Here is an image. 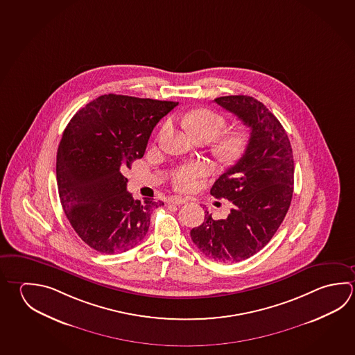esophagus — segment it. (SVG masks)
Returning <instances> with one entry per match:
<instances>
[{"mask_svg":"<svg viewBox=\"0 0 355 355\" xmlns=\"http://www.w3.org/2000/svg\"><path fill=\"white\" fill-rule=\"evenodd\" d=\"M168 202L174 204V205H182V204L187 202V198H182V196H173V198L168 199Z\"/></svg>","mask_w":355,"mask_h":355,"instance_id":"obj_1","label":"esophagus"}]
</instances>
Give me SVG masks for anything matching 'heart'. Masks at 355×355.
Segmentation results:
<instances>
[{
  "instance_id": "heart-1",
  "label": "heart",
  "mask_w": 355,
  "mask_h": 355,
  "mask_svg": "<svg viewBox=\"0 0 355 355\" xmlns=\"http://www.w3.org/2000/svg\"><path fill=\"white\" fill-rule=\"evenodd\" d=\"M181 123L196 140L204 141H211L226 128V120L224 117L205 109L193 110L187 112L181 119ZM166 129L168 125H164L162 134L165 132ZM246 144L248 140L245 135L240 132L227 134L221 136L216 141V153L226 162H234L244 153ZM207 173L209 168L207 164L200 162H187L175 168L171 174V181L176 189L189 191L193 190V187H196L198 181L200 180L201 178L207 176Z\"/></svg>"
}]
</instances>
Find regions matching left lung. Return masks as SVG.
Here are the masks:
<instances>
[{"mask_svg":"<svg viewBox=\"0 0 355 355\" xmlns=\"http://www.w3.org/2000/svg\"><path fill=\"white\" fill-rule=\"evenodd\" d=\"M250 129L245 153L215 181L210 193L232 201L226 219L214 220L207 211L193 227V244L207 258L236 263L264 248L291 207L294 159L289 137L264 103L246 95L214 100Z\"/></svg>","mask_w":355,"mask_h":355,"instance_id":"8db88e82","label":"left lung"}]
</instances>
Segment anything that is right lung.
<instances>
[{
  "instance_id": "right-lung-1",
  "label": "right lung",
  "mask_w": 355,
  "mask_h": 355,
  "mask_svg": "<svg viewBox=\"0 0 355 355\" xmlns=\"http://www.w3.org/2000/svg\"><path fill=\"white\" fill-rule=\"evenodd\" d=\"M178 103L109 94L78 110L66 126L56 160L60 201L73 230L96 252L140 244L151 211L164 205L135 200L121 171L141 159L156 123Z\"/></svg>"
}]
</instances>
